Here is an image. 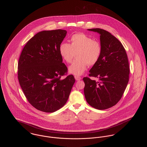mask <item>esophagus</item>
<instances>
[{
	"mask_svg": "<svg viewBox=\"0 0 147 147\" xmlns=\"http://www.w3.org/2000/svg\"><path fill=\"white\" fill-rule=\"evenodd\" d=\"M75 79L76 80H80L81 79V78L79 76H75Z\"/></svg>",
	"mask_w": 147,
	"mask_h": 147,
	"instance_id": "esophagus-1",
	"label": "esophagus"
}]
</instances>
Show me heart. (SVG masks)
Listing matches in <instances>:
<instances>
[{"label":"heart","mask_w":147,"mask_h":147,"mask_svg":"<svg viewBox=\"0 0 147 147\" xmlns=\"http://www.w3.org/2000/svg\"><path fill=\"white\" fill-rule=\"evenodd\" d=\"M71 44L62 42L59 47V53L63 60L67 63L75 60L68 68L69 72L75 75H80L87 69L88 66H94L99 61L102 47L100 43L83 33L73 35Z\"/></svg>","instance_id":"b5f03b06"}]
</instances>
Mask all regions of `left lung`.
<instances>
[{
    "instance_id": "8db88e82",
    "label": "left lung",
    "mask_w": 147,
    "mask_h": 147,
    "mask_svg": "<svg viewBox=\"0 0 147 147\" xmlns=\"http://www.w3.org/2000/svg\"><path fill=\"white\" fill-rule=\"evenodd\" d=\"M100 34L102 47L101 57L85 77L84 89L86 102L94 108L103 110L116 105L122 96L129 82L130 68L127 55L120 41L107 31L88 29Z\"/></svg>"
}]
</instances>
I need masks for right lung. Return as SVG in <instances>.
I'll return each instance as SVG.
<instances>
[{
  "mask_svg": "<svg viewBox=\"0 0 147 147\" xmlns=\"http://www.w3.org/2000/svg\"><path fill=\"white\" fill-rule=\"evenodd\" d=\"M66 30L42 31L27 41L18 63V79L28 102L44 112H54L67 102L75 82L72 75L65 79L67 67L59 47Z\"/></svg>",
  "mask_w": 147,
  "mask_h": 147,
  "instance_id": "1",
  "label": "right lung"
}]
</instances>
